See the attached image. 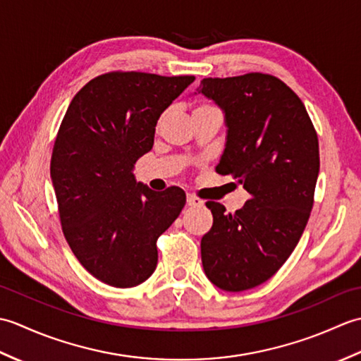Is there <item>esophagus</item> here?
I'll return each mask as SVG.
<instances>
[{
	"mask_svg": "<svg viewBox=\"0 0 361 361\" xmlns=\"http://www.w3.org/2000/svg\"><path fill=\"white\" fill-rule=\"evenodd\" d=\"M186 202H188V206H203V203H204V202L202 200V198H198V197H195V195H192V194L188 195Z\"/></svg>",
	"mask_w": 361,
	"mask_h": 361,
	"instance_id": "1",
	"label": "esophagus"
}]
</instances>
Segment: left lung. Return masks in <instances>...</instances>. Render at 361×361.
I'll list each match as a JSON object with an SVG mask.
<instances>
[{
    "instance_id": "left-lung-1",
    "label": "left lung",
    "mask_w": 361,
    "mask_h": 361,
    "mask_svg": "<svg viewBox=\"0 0 361 361\" xmlns=\"http://www.w3.org/2000/svg\"><path fill=\"white\" fill-rule=\"evenodd\" d=\"M197 93L225 114L217 173L251 195L233 214L206 203L214 224L202 239L203 270L219 288L243 291L270 279L301 239L319 172L318 136L301 99L274 75L208 78Z\"/></svg>"
}]
</instances>
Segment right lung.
Instances as JSON below:
<instances>
[{
  "label": "right lung",
  "instance_id": "add662e5",
  "mask_svg": "<svg viewBox=\"0 0 361 361\" xmlns=\"http://www.w3.org/2000/svg\"><path fill=\"white\" fill-rule=\"evenodd\" d=\"M194 75L109 73L68 106L54 144L51 180L65 239L96 279L140 286L155 271L157 240L185 208L180 188L157 192L135 178L157 122Z\"/></svg>",
  "mask_w": 361,
  "mask_h": 361
}]
</instances>
